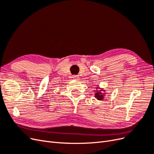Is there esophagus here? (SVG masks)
<instances>
[{
    "instance_id": "esophagus-1",
    "label": "esophagus",
    "mask_w": 154,
    "mask_h": 154,
    "mask_svg": "<svg viewBox=\"0 0 154 154\" xmlns=\"http://www.w3.org/2000/svg\"><path fill=\"white\" fill-rule=\"evenodd\" d=\"M74 79H75V80H79V76L78 75H73V77H72Z\"/></svg>"
}]
</instances>
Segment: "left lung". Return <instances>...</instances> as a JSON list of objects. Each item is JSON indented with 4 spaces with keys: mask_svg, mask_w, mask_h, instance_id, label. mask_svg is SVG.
<instances>
[{
    "mask_svg": "<svg viewBox=\"0 0 154 154\" xmlns=\"http://www.w3.org/2000/svg\"><path fill=\"white\" fill-rule=\"evenodd\" d=\"M95 97H96L97 100H101L103 99V95L100 92H97L95 94Z\"/></svg>",
    "mask_w": 154,
    "mask_h": 154,
    "instance_id": "obj_1",
    "label": "left lung"
}]
</instances>
